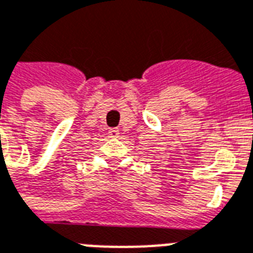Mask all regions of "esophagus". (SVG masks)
Masks as SVG:
<instances>
[{
	"label": "esophagus",
	"instance_id": "1",
	"mask_svg": "<svg viewBox=\"0 0 253 253\" xmlns=\"http://www.w3.org/2000/svg\"><path fill=\"white\" fill-rule=\"evenodd\" d=\"M119 132H120L119 128H111L110 130H108V137H111V138H117L119 134H120Z\"/></svg>",
	"mask_w": 253,
	"mask_h": 253
}]
</instances>
